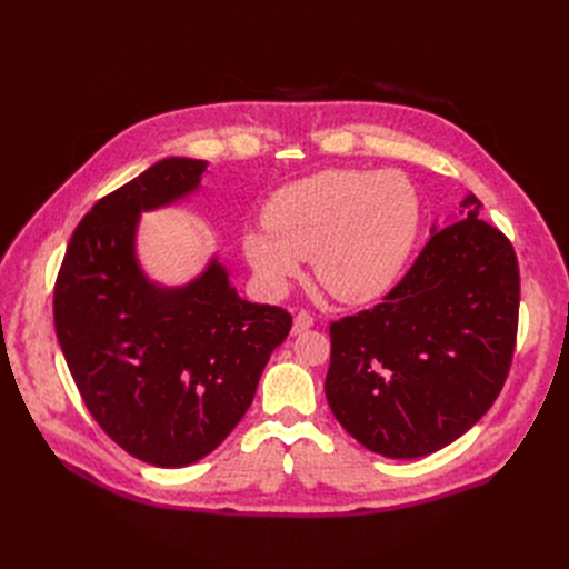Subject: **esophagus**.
Listing matches in <instances>:
<instances>
[{
    "mask_svg": "<svg viewBox=\"0 0 569 569\" xmlns=\"http://www.w3.org/2000/svg\"><path fill=\"white\" fill-rule=\"evenodd\" d=\"M309 327H313V316L307 311H300L292 320V335H302L309 330Z\"/></svg>",
    "mask_w": 569,
    "mask_h": 569,
    "instance_id": "34e87169",
    "label": "esophagus"
}]
</instances>
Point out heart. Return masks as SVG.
Listing matches in <instances>:
<instances>
[{
    "label": "heart",
    "instance_id": "1",
    "mask_svg": "<svg viewBox=\"0 0 569 569\" xmlns=\"http://www.w3.org/2000/svg\"><path fill=\"white\" fill-rule=\"evenodd\" d=\"M264 228L242 234L260 288L281 295L311 258L318 283L341 302L392 286L417 232V193L397 170H322L272 193Z\"/></svg>",
    "mask_w": 569,
    "mask_h": 569
}]
</instances>
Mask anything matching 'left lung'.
<instances>
[{
  "mask_svg": "<svg viewBox=\"0 0 569 569\" xmlns=\"http://www.w3.org/2000/svg\"><path fill=\"white\" fill-rule=\"evenodd\" d=\"M482 202L461 200L373 309L330 325L325 395L367 450L417 459L455 442L498 399L519 325V262Z\"/></svg>",
  "mask_w": 569,
  "mask_h": 569,
  "instance_id": "8db88e82",
  "label": "left lung"
}]
</instances>
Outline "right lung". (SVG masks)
Segmentation results:
<instances>
[{
  "mask_svg": "<svg viewBox=\"0 0 569 569\" xmlns=\"http://www.w3.org/2000/svg\"><path fill=\"white\" fill-rule=\"evenodd\" d=\"M204 168L170 157L101 198L54 281V330L87 410L122 450L161 468L217 450L292 325L281 307L242 300L217 258L179 288L142 272L140 214L193 193Z\"/></svg>",
  "mask_w": 569,
  "mask_h": 569,
  "instance_id": "add662e5",
  "label": "right lung"
}]
</instances>
